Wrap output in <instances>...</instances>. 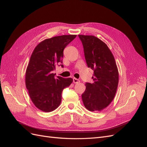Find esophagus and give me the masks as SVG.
Instances as JSON below:
<instances>
[{"mask_svg":"<svg viewBox=\"0 0 147 147\" xmlns=\"http://www.w3.org/2000/svg\"><path fill=\"white\" fill-rule=\"evenodd\" d=\"M73 82L74 83H78L80 82V80H78L77 78H73Z\"/></svg>","mask_w":147,"mask_h":147,"instance_id":"34e87169","label":"esophagus"}]
</instances>
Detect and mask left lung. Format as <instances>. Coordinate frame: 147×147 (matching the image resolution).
<instances>
[{
    "label": "left lung",
    "mask_w": 147,
    "mask_h": 147,
    "mask_svg": "<svg viewBox=\"0 0 147 147\" xmlns=\"http://www.w3.org/2000/svg\"><path fill=\"white\" fill-rule=\"evenodd\" d=\"M88 67L94 71L92 83H86L82 95L84 107L100 111L114 99L118 84V71L112 52L106 44L93 35H78Z\"/></svg>",
    "instance_id": "8db88e82"
}]
</instances>
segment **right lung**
I'll return each instance as SVG.
<instances>
[{
    "label": "right lung",
    "instance_id": "right-lung-1",
    "mask_svg": "<svg viewBox=\"0 0 147 147\" xmlns=\"http://www.w3.org/2000/svg\"><path fill=\"white\" fill-rule=\"evenodd\" d=\"M76 36L65 35L45 39L35 48L30 56L26 86L34 104L43 112H52L58 107L63 90L73 82L71 78L56 77L53 72L56 65L64 67L63 51Z\"/></svg>",
    "mask_w": 147,
    "mask_h": 147
}]
</instances>
